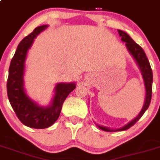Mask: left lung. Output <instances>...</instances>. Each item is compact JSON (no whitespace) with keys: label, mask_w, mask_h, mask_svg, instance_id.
Returning <instances> with one entry per match:
<instances>
[{"label":"left lung","mask_w":160,"mask_h":160,"mask_svg":"<svg viewBox=\"0 0 160 160\" xmlns=\"http://www.w3.org/2000/svg\"><path fill=\"white\" fill-rule=\"evenodd\" d=\"M119 34V37H121L122 41L125 42V45L127 46V49L129 51V53L132 55V57L134 58V59L136 60L137 63L138 64L139 68H140L141 72H142V76L144 79L145 86H146V101H145L144 106L142 107V110L139 113V115L137 116L133 120L126 124L125 126H123V128H119L117 130L110 129L109 128H106L103 126H98V128H101L103 131H107V132H113V131H122V130H126L128 128H131L132 125H134L139 120L141 117H142L143 114L145 113V111L147 110V108L150 106L151 100V95H152V83H153V73L152 70H151V65L149 62L148 58H146V55L145 53L144 50L142 49V47L139 45H138L135 41L132 40L131 37L128 36L126 32H123L121 30H118Z\"/></svg>","instance_id":"8db88e82"}]
</instances>
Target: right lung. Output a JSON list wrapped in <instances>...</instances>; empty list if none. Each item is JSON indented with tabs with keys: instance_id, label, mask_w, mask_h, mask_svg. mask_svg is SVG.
Segmentation results:
<instances>
[{
	"instance_id": "obj_1",
	"label": "right lung",
	"mask_w": 160,
	"mask_h": 160,
	"mask_svg": "<svg viewBox=\"0 0 160 160\" xmlns=\"http://www.w3.org/2000/svg\"><path fill=\"white\" fill-rule=\"evenodd\" d=\"M47 27V25L37 27L19 43L9 65L7 80L8 98L12 108L24 125L33 128H45L52 125L59 117L67 97L76 88L74 83L57 84L52 104L48 107L37 106L24 92V62L27 53L37 35Z\"/></svg>"
}]
</instances>
